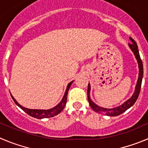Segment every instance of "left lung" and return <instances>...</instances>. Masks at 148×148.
<instances>
[{
  "label": "left lung",
  "instance_id": "left-lung-1",
  "mask_svg": "<svg viewBox=\"0 0 148 148\" xmlns=\"http://www.w3.org/2000/svg\"><path fill=\"white\" fill-rule=\"evenodd\" d=\"M132 41V43L128 44L129 45V47L131 48V49L132 50V52L134 54L135 57H136V60H137L138 64H139V78H138L137 84L136 85V89H135V92L133 94L132 97L131 99H128V101L125 102L124 103H123L122 105L120 106V107H115V108L113 109H106L103 108V107H100L99 106H97L96 103H93L92 101H91L90 98V84H88V101H89L90 105V107L94 110L95 112L98 113H100V114H107L108 116H118L119 114H121L122 113H123L124 112L126 111L128 109L130 108L132 106H133L134 104V103L136 102V101L137 100L138 96H139V93H140V89H141V85H142V81H143V61L140 58V55H139V50H138V47L136 45V41L133 39L132 38H129Z\"/></svg>",
  "mask_w": 148,
  "mask_h": 148
}]
</instances>
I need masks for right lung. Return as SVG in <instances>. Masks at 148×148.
<instances>
[{
	"mask_svg": "<svg viewBox=\"0 0 148 148\" xmlns=\"http://www.w3.org/2000/svg\"><path fill=\"white\" fill-rule=\"evenodd\" d=\"M72 82L73 81L70 82V83H69V85H68L67 88H66V92H65V94L64 96H63V99H62L61 101H60L56 107H53V108L50 109V110H31V109L25 108V107H22L20 104H19V103H17V101L14 99L13 96H12V97L16 105H17L18 107H20L23 111L25 112L27 114H29V115L31 116V117H34V118H37V119L52 118V117H54V116L58 114L59 113L63 110L65 106H66V101H67L68 92H69V90L70 86H71V85L72 84Z\"/></svg>",
	"mask_w": 148,
	"mask_h": 148,
	"instance_id": "right-lung-1",
	"label": "right lung"
}]
</instances>
